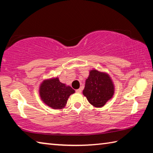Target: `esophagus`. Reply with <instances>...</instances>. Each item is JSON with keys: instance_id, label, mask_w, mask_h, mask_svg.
<instances>
[{"instance_id": "34e87169", "label": "esophagus", "mask_w": 153, "mask_h": 153, "mask_svg": "<svg viewBox=\"0 0 153 153\" xmlns=\"http://www.w3.org/2000/svg\"><path fill=\"white\" fill-rule=\"evenodd\" d=\"M76 92H77V93H81L82 92V89L81 88H79L76 90Z\"/></svg>"}]
</instances>
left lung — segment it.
I'll return each mask as SVG.
<instances>
[{
	"instance_id": "left-lung-1",
	"label": "left lung",
	"mask_w": 153,
	"mask_h": 153,
	"mask_svg": "<svg viewBox=\"0 0 153 153\" xmlns=\"http://www.w3.org/2000/svg\"><path fill=\"white\" fill-rule=\"evenodd\" d=\"M115 88L109 75L97 69L90 71L83 94L95 107H102L113 97Z\"/></svg>"
}]
</instances>
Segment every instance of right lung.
<instances>
[{
    "mask_svg": "<svg viewBox=\"0 0 153 153\" xmlns=\"http://www.w3.org/2000/svg\"><path fill=\"white\" fill-rule=\"evenodd\" d=\"M75 90L61 83L57 77L45 79L40 84L39 94L44 103L54 109H61L67 104L69 96Z\"/></svg>",
    "mask_w": 153,
    "mask_h": 153,
    "instance_id": "add662e5",
    "label": "right lung"
}]
</instances>
